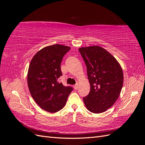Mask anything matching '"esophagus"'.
I'll list each match as a JSON object with an SVG mask.
<instances>
[{"mask_svg": "<svg viewBox=\"0 0 145 145\" xmlns=\"http://www.w3.org/2000/svg\"><path fill=\"white\" fill-rule=\"evenodd\" d=\"M74 88L75 89H77L78 88V83H77V84H76L75 85H74Z\"/></svg>", "mask_w": 145, "mask_h": 145, "instance_id": "1", "label": "esophagus"}]
</instances>
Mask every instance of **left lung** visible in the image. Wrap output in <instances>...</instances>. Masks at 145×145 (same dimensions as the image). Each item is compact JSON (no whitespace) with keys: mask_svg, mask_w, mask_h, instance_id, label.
<instances>
[{"mask_svg":"<svg viewBox=\"0 0 145 145\" xmlns=\"http://www.w3.org/2000/svg\"><path fill=\"white\" fill-rule=\"evenodd\" d=\"M78 51L86 64L90 83L89 93L83 97V102L91 112H105L115 103L121 93L122 68L114 57L102 47H82Z\"/></svg>","mask_w":145,"mask_h":145,"instance_id":"obj_1","label":"left lung"}]
</instances>
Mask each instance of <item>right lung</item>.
Returning <instances> with one entry per match:
<instances>
[{
	"label": "right lung",
	"mask_w": 145,
	"mask_h": 145,
	"mask_svg": "<svg viewBox=\"0 0 145 145\" xmlns=\"http://www.w3.org/2000/svg\"><path fill=\"white\" fill-rule=\"evenodd\" d=\"M71 49L60 44L48 46L39 51L29 63L27 82L32 97L42 109L56 112L62 109L72 91L65 86L58 78L62 76L60 63Z\"/></svg>",
	"instance_id": "obj_1"
}]
</instances>
